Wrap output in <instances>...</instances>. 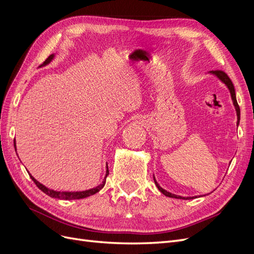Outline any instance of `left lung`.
Masks as SVG:
<instances>
[{"label": "left lung", "mask_w": 254, "mask_h": 254, "mask_svg": "<svg viewBox=\"0 0 254 254\" xmlns=\"http://www.w3.org/2000/svg\"><path fill=\"white\" fill-rule=\"evenodd\" d=\"M209 74L214 75L215 77H217V78L228 88V90H229V92H230V95H231V99H232V102H233V106H234L235 111H236V117H237V123H236V125L238 126V125H240V120H241V109H240V106H238L237 101H236L235 89H234V86H233V83H232L231 79H230V78L228 77V75H227L225 72H222V71H210ZM153 180H155V184L157 186L158 190H159L163 195H165V196H167V197L177 198V199H184V200H188V199L197 198V196H193V197H182V196H178V195L172 194V193H170V191H167L166 190L162 189V188H161V187L159 186V183L157 182V180H156V178H155V176H153ZM203 196H205V195H203Z\"/></svg>", "instance_id": "8db88e82"}]
</instances>
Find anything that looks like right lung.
<instances>
[{"instance_id": "1", "label": "right lung", "mask_w": 254, "mask_h": 254, "mask_svg": "<svg viewBox=\"0 0 254 254\" xmlns=\"http://www.w3.org/2000/svg\"><path fill=\"white\" fill-rule=\"evenodd\" d=\"M54 57H55V54H52L51 56H49V58L44 61L43 64H41L40 66H45L48 65L51 61L54 59ZM13 146H14V150H17V147H16V140L13 141ZM107 170H106V176L105 178L103 180V182L101 184H98L97 187L93 188V189H90V190H80V191H57V190H51L49 188H47L45 186H43V184H41L39 181H37L34 177L30 175L29 173V177L32 178V180L36 183V186L39 188L43 193H45L47 195H49L50 197L52 198H57V199H63V200H73V199H82V198H87L91 195H94L96 194L97 191L101 190L104 187H105V183H106V178L107 176L109 175V171H108V165L106 166Z\"/></svg>"}]
</instances>
